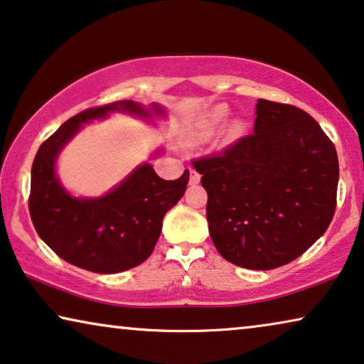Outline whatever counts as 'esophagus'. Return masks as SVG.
I'll return each instance as SVG.
<instances>
[{
	"label": "esophagus",
	"mask_w": 364,
	"mask_h": 364,
	"mask_svg": "<svg viewBox=\"0 0 364 364\" xmlns=\"http://www.w3.org/2000/svg\"><path fill=\"white\" fill-rule=\"evenodd\" d=\"M199 180H201V176H199V173L196 170H189V183L191 184H198Z\"/></svg>",
	"instance_id": "obj_1"
}]
</instances>
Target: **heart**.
<instances>
[{"instance_id": "heart-1", "label": "heart", "mask_w": 364, "mask_h": 364, "mask_svg": "<svg viewBox=\"0 0 364 364\" xmlns=\"http://www.w3.org/2000/svg\"><path fill=\"white\" fill-rule=\"evenodd\" d=\"M226 115H228V109L224 105H218V107H214V109L209 112L208 114V117H206V120H204V130H206L208 133L209 132H213L214 129H216V127L221 124V122L226 119ZM239 127H234L232 129V133H239Z\"/></svg>"}]
</instances>
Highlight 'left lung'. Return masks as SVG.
Returning a JSON list of instances; mask_svg holds the SVG:
<instances>
[{"mask_svg": "<svg viewBox=\"0 0 364 364\" xmlns=\"http://www.w3.org/2000/svg\"><path fill=\"white\" fill-rule=\"evenodd\" d=\"M193 166L208 193L213 242L239 267L270 270L291 262L333 219L335 145L299 107L259 99L254 132Z\"/></svg>", "mask_w": 364, "mask_h": 364, "instance_id": "obj_1", "label": "left lung"}]
</instances>
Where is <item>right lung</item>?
<instances>
[{
    "mask_svg": "<svg viewBox=\"0 0 364 364\" xmlns=\"http://www.w3.org/2000/svg\"><path fill=\"white\" fill-rule=\"evenodd\" d=\"M155 110L161 114L158 107ZM110 112L148 115L132 100L80 112L43 141L31 170L29 214L34 229L60 259L95 274L124 272L145 262L160 237L163 218L180 201L189 180L188 170L178 180H161L146 163L104 198L69 196L55 178V156L80 124Z\"/></svg>",
    "mask_w": 364,
    "mask_h": 364,
    "instance_id": "right-lung-1",
    "label": "right lung"
}]
</instances>
